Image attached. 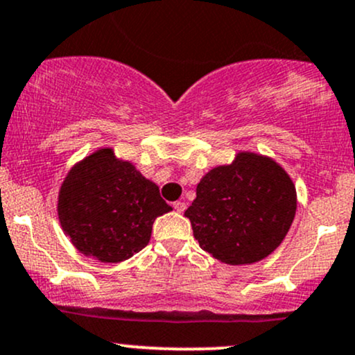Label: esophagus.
<instances>
[{
    "label": "esophagus",
    "instance_id": "esophagus-1",
    "mask_svg": "<svg viewBox=\"0 0 355 355\" xmlns=\"http://www.w3.org/2000/svg\"><path fill=\"white\" fill-rule=\"evenodd\" d=\"M173 209L177 210V212H184V210L187 209L185 202H182V200H177V202H173Z\"/></svg>",
    "mask_w": 355,
    "mask_h": 355
}]
</instances>
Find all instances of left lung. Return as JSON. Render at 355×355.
Segmentation results:
<instances>
[{
  "instance_id": "1",
  "label": "left lung",
  "mask_w": 355,
  "mask_h": 355,
  "mask_svg": "<svg viewBox=\"0 0 355 355\" xmlns=\"http://www.w3.org/2000/svg\"><path fill=\"white\" fill-rule=\"evenodd\" d=\"M297 189L275 159L241 151L231 165L202 177L189 217L193 237L225 264H252L270 256L290 231Z\"/></svg>"
}]
</instances>
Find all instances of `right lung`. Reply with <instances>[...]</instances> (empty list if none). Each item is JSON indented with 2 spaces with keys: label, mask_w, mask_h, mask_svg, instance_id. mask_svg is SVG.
<instances>
[{
  "label": "right lung",
  "mask_w": 355,
  "mask_h": 355,
  "mask_svg": "<svg viewBox=\"0 0 355 355\" xmlns=\"http://www.w3.org/2000/svg\"><path fill=\"white\" fill-rule=\"evenodd\" d=\"M171 207L133 163L101 148L76 163L58 192V220L84 256L101 263L130 259L150 243L157 217Z\"/></svg>",
  "instance_id": "1"
}]
</instances>
